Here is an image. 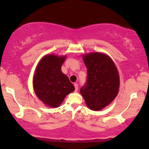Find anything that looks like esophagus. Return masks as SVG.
Segmentation results:
<instances>
[{"instance_id":"obj_1","label":"esophagus","mask_w":149,"mask_h":149,"mask_svg":"<svg viewBox=\"0 0 149 149\" xmlns=\"http://www.w3.org/2000/svg\"><path fill=\"white\" fill-rule=\"evenodd\" d=\"M74 86H75V90H76V91H77L78 88H79V86H78L77 84H74Z\"/></svg>"}]
</instances>
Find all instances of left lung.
<instances>
[{"label": "left lung", "mask_w": 149, "mask_h": 149, "mask_svg": "<svg viewBox=\"0 0 149 149\" xmlns=\"http://www.w3.org/2000/svg\"><path fill=\"white\" fill-rule=\"evenodd\" d=\"M84 61L87 68V77L80 92L89 109L100 110L118 95L120 86L118 69L109 57L100 52L84 55Z\"/></svg>", "instance_id": "8db88e82"}]
</instances>
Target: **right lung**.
Returning <instances> with one entry per match:
<instances>
[{
	"label": "right lung",
	"instance_id": "1",
	"mask_svg": "<svg viewBox=\"0 0 149 149\" xmlns=\"http://www.w3.org/2000/svg\"><path fill=\"white\" fill-rule=\"evenodd\" d=\"M65 59V57L46 55L34 73L33 85L37 97L52 107L59 106L67 94L75 90L68 76L61 71Z\"/></svg>",
	"mask_w": 149,
	"mask_h": 149
}]
</instances>
